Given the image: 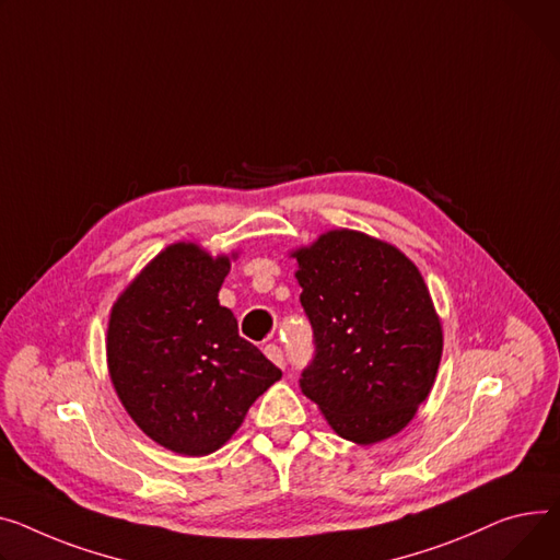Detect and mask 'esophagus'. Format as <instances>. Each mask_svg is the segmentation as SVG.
I'll return each instance as SVG.
<instances>
[{"instance_id": "1", "label": "esophagus", "mask_w": 560, "mask_h": 560, "mask_svg": "<svg viewBox=\"0 0 560 560\" xmlns=\"http://www.w3.org/2000/svg\"><path fill=\"white\" fill-rule=\"evenodd\" d=\"M264 351H266V355H268L277 366H281V369L285 366V353H283V349H281L279 345H275V342H272V345H266Z\"/></svg>"}]
</instances>
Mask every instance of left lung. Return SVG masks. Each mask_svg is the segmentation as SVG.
I'll use <instances>...</instances> for the list:
<instances>
[{
  "instance_id": "1",
  "label": "left lung",
  "mask_w": 560,
  "mask_h": 560,
  "mask_svg": "<svg viewBox=\"0 0 560 560\" xmlns=\"http://www.w3.org/2000/svg\"><path fill=\"white\" fill-rule=\"evenodd\" d=\"M292 258L315 338L302 392L342 439H389L428 398L443 351L419 268L394 245L353 230L326 232Z\"/></svg>"
}]
</instances>
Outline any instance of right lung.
Listing matches in <instances>:
<instances>
[{"instance_id": "obj_1", "label": "right lung", "mask_w": 560, "mask_h": 560, "mask_svg": "<svg viewBox=\"0 0 560 560\" xmlns=\"http://www.w3.org/2000/svg\"><path fill=\"white\" fill-rule=\"evenodd\" d=\"M230 258H213L196 243L168 245L109 313L112 385L132 421L177 455L218 451L281 378L218 302Z\"/></svg>"}]
</instances>
